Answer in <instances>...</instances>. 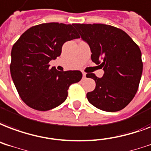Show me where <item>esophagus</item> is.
<instances>
[{
	"label": "esophagus",
	"instance_id": "esophagus-1",
	"mask_svg": "<svg viewBox=\"0 0 151 151\" xmlns=\"http://www.w3.org/2000/svg\"><path fill=\"white\" fill-rule=\"evenodd\" d=\"M82 76H83V78H86V73H82Z\"/></svg>",
	"mask_w": 151,
	"mask_h": 151
}]
</instances>
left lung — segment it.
Here are the masks:
<instances>
[{
	"instance_id": "1",
	"label": "left lung",
	"mask_w": 151,
	"mask_h": 151,
	"mask_svg": "<svg viewBox=\"0 0 151 151\" xmlns=\"http://www.w3.org/2000/svg\"><path fill=\"white\" fill-rule=\"evenodd\" d=\"M81 39L90 47L91 59L100 64L104 73L93 78L96 88L88 92V102L105 111L124 109L137 93L142 73V54L139 46L126 32L103 24H73Z\"/></svg>"
}]
</instances>
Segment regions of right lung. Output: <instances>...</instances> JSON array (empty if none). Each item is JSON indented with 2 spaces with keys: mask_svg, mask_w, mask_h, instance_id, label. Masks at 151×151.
Segmentation results:
<instances>
[{
  "mask_svg": "<svg viewBox=\"0 0 151 151\" xmlns=\"http://www.w3.org/2000/svg\"><path fill=\"white\" fill-rule=\"evenodd\" d=\"M78 38L73 24L48 23L30 27L13 45L10 73L27 106L38 111L55 109L65 101L70 86L80 81L81 71H58L49 65L60 56L65 42Z\"/></svg>",
  "mask_w": 151,
  "mask_h": 151,
  "instance_id": "1",
  "label": "right lung"
}]
</instances>
